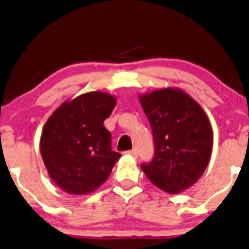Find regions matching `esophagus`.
Returning a JSON list of instances; mask_svg holds the SVG:
<instances>
[{
    "instance_id": "esophagus-1",
    "label": "esophagus",
    "mask_w": 249,
    "mask_h": 249,
    "mask_svg": "<svg viewBox=\"0 0 249 249\" xmlns=\"http://www.w3.org/2000/svg\"><path fill=\"white\" fill-rule=\"evenodd\" d=\"M127 155H129V156H131V157L136 158L137 157V150L133 149V150H130V151H127Z\"/></svg>"
}]
</instances>
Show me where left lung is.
<instances>
[{"instance_id": "1", "label": "left lung", "mask_w": 249, "mask_h": 249, "mask_svg": "<svg viewBox=\"0 0 249 249\" xmlns=\"http://www.w3.org/2000/svg\"><path fill=\"white\" fill-rule=\"evenodd\" d=\"M152 128L155 158L141 168L168 194H180L197 181L209 164L213 133L197 101L178 88L139 94Z\"/></svg>"}]
</instances>
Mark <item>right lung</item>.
<instances>
[{"mask_svg":"<svg viewBox=\"0 0 249 249\" xmlns=\"http://www.w3.org/2000/svg\"><path fill=\"white\" fill-rule=\"evenodd\" d=\"M116 97L91 91L63 101L48 118L40 153L51 179L70 195H88L108 179L121 155L112 151L104 127Z\"/></svg>","mask_w":249,"mask_h":249,"instance_id":"obj_1","label":"right lung"}]
</instances>
